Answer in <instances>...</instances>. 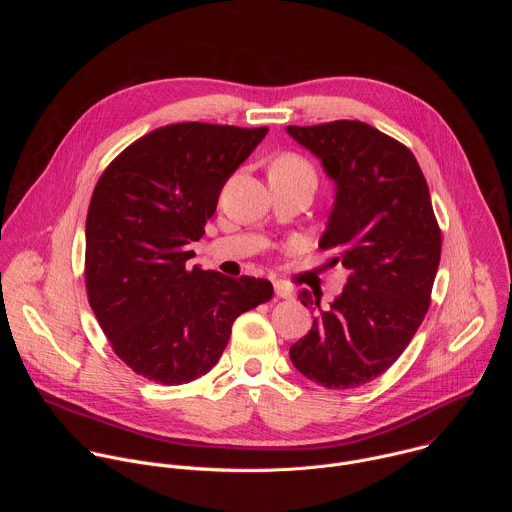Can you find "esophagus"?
<instances>
[{
	"label": "esophagus",
	"mask_w": 512,
	"mask_h": 512,
	"mask_svg": "<svg viewBox=\"0 0 512 512\" xmlns=\"http://www.w3.org/2000/svg\"><path fill=\"white\" fill-rule=\"evenodd\" d=\"M273 289H275V296L281 298V300H291V298H294V289L287 287V285L281 283V281H275V283H273Z\"/></svg>",
	"instance_id": "1"
}]
</instances>
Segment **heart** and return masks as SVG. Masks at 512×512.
<instances>
[{"instance_id": "obj_1", "label": "heart", "mask_w": 512, "mask_h": 512, "mask_svg": "<svg viewBox=\"0 0 512 512\" xmlns=\"http://www.w3.org/2000/svg\"><path fill=\"white\" fill-rule=\"evenodd\" d=\"M269 172H312V166L296 154H283L273 162Z\"/></svg>"}]
</instances>
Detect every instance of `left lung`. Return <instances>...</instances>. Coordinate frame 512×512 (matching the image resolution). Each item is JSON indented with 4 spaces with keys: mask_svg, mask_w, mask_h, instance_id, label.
<instances>
[{
    "mask_svg": "<svg viewBox=\"0 0 512 512\" xmlns=\"http://www.w3.org/2000/svg\"><path fill=\"white\" fill-rule=\"evenodd\" d=\"M334 182L320 249L350 271L342 294L316 306L312 330L289 348L294 367L326 389H354L383 375L421 326L440 267L442 233L415 156L362 121L285 129Z\"/></svg>",
    "mask_w": 512,
    "mask_h": 512,
    "instance_id": "1",
    "label": "left lung"
}]
</instances>
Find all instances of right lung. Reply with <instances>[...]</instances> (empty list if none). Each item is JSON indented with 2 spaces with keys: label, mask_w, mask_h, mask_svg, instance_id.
I'll return each mask as SVG.
<instances>
[{
  "label": "right lung",
  "mask_w": 512,
  "mask_h": 512,
  "mask_svg": "<svg viewBox=\"0 0 512 512\" xmlns=\"http://www.w3.org/2000/svg\"><path fill=\"white\" fill-rule=\"evenodd\" d=\"M267 131L166 125L133 141L99 178L85 231L87 296L115 354L137 375L162 385L206 375L233 322L271 300L267 279L188 265L218 194Z\"/></svg>",
  "instance_id": "1"
}]
</instances>
